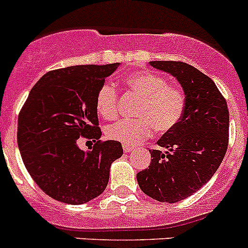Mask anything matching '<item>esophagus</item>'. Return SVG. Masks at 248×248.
I'll list each match as a JSON object with an SVG mask.
<instances>
[{"mask_svg":"<svg viewBox=\"0 0 248 248\" xmlns=\"http://www.w3.org/2000/svg\"><path fill=\"white\" fill-rule=\"evenodd\" d=\"M123 150H124V152H125V154H129V152H133L134 147H130V146H125V145H124V146H123Z\"/></svg>","mask_w":248,"mask_h":248,"instance_id":"esophagus-1","label":"esophagus"}]
</instances>
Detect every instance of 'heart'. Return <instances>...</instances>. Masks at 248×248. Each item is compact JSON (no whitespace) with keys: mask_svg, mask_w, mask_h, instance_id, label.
Wrapping results in <instances>:
<instances>
[{"mask_svg":"<svg viewBox=\"0 0 248 248\" xmlns=\"http://www.w3.org/2000/svg\"><path fill=\"white\" fill-rule=\"evenodd\" d=\"M124 85L140 102L135 109V119H124L109 124L106 135L109 140L125 146H136L152 135L155 129L166 134L178 125L186 110V94L178 86L169 85L167 79L151 71H139L129 75ZM118 91L114 86L104 83L96 96V110L103 119L117 115Z\"/></svg>","mask_w":248,"mask_h":248,"instance_id":"b5f03b06","label":"heart"}]
</instances>
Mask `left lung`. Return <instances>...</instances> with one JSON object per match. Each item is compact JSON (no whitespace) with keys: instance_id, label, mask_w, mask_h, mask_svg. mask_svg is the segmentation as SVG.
Here are the masks:
<instances>
[{"instance_id":"1","label":"left lung","mask_w":248,"mask_h":248,"mask_svg":"<svg viewBox=\"0 0 248 248\" xmlns=\"http://www.w3.org/2000/svg\"><path fill=\"white\" fill-rule=\"evenodd\" d=\"M155 69L176 77L186 94V110L178 125L163 134L149 150V169L136 174L146 195L177 203L201 189L214 176L229 144V109L210 77L181 61H150Z\"/></svg>"}]
</instances>
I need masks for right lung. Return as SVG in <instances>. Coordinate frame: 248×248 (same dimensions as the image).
Wrapping results in <instances>:
<instances>
[{
	"label": "right lung",
	"mask_w": 248,
	"mask_h": 248,
	"mask_svg": "<svg viewBox=\"0 0 248 248\" xmlns=\"http://www.w3.org/2000/svg\"><path fill=\"white\" fill-rule=\"evenodd\" d=\"M119 62L78 65L45 74L29 92L18 117L17 140L27 171L53 199L87 203L106 189L110 165L122 144L99 141L96 96ZM79 136L93 139L91 152L79 149Z\"/></svg>",
	"instance_id": "add662e5"
}]
</instances>
